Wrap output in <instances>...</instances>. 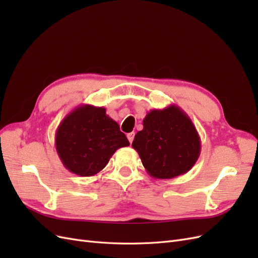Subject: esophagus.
Returning a JSON list of instances; mask_svg holds the SVG:
<instances>
[{
  "mask_svg": "<svg viewBox=\"0 0 258 258\" xmlns=\"http://www.w3.org/2000/svg\"><path fill=\"white\" fill-rule=\"evenodd\" d=\"M135 136H136L135 132H130V134H128V135H127V138H128V140H129V142H130V143H132V141H134Z\"/></svg>",
  "mask_w": 258,
  "mask_h": 258,
  "instance_id": "obj_1",
  "label": "esophagus"
}]
</instances>
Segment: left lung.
<instances>
[{"instance_id":"obj_1","label":"left lung","mask_w":258,"mask_h":258,"mask_svg":"<svg viewBox=\"0 0 258 258\" xmlns=\"http://www.w3.org/2000/svg\"><path fill=\"white\" fill-rule=\"evenodd\" d=\"M132 147L148 174L168 179L187 173L195 166L201 142L188 115L177 105L170 104L146 114L143 129L136 135Z\"/></svg>"}]
</instances>
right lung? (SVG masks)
I'll use <instances>...</instances> for the list:
<instances>
[{
  "mask_svg": "<svg viewBox=\"0 0 258 258\" xmlns=\"http://www.w3.org/2000/svg\"><path fill=\"white\" fill-rule=\"evenodd\" d=\"M54 144L63 166L81 176L98 174L118 148L130 145L105 108L90 104L79 105L62 119Z\"/></svg>",
  "mask_w": 258,
  "mask_h": 258,
  "instance_id": "right-lung-1",
  "label": "right lung"
}]
</instances>
